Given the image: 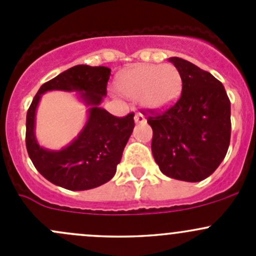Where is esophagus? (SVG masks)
<instances>
[{"label": "esophagus", "mask_w": 256, "mask_h": 256, "mask_svg": "<svg viewBox=\"0 0 256 256\" xmlns=\"http://www.w3.org/2000/svg\"><path fill=\"white\" fill-rule=\"evenodd\" d=\"M135 122L136 124H144L146 122V118H144V116L142 115L141 112H138L135 115Z\"/></svg>", "instance_id": "1"}]
</instances>
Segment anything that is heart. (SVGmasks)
<instances>
[{"label":"heart","instance_id":"heart-1","mask_svg":"<svg viewBox=\"0 0 256 256\" xmlns=\"http://www.w3.org/2000/svg\"><path fill=\"white\" fill-rule=\"evenodd\" d=\"M116 89L124 96L140 99L147 109H162L178 98L182 76L172 64H138L118 76Z\"/></svg>","mask_w":256,"mask_h":256}]
</instances>
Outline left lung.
Masks as SVG:
<instances>
[{"label": "left lung", "mask_w": 256, "mask_h": 256, "mask_svg": "<svg viewBox=\"0 0 256 256\" xmlns=\"http://www.w3.org/2000/svg\"><path fill=\"white\" fill-rule=\"evenodd\" d=\"M182 76V92L164 112L148 110L151 150L166 176L200 182L226 157L230 142V102L223 84L182 58H170Z\"/></svg>", "instance_id": "obj_1"}]
</instances>
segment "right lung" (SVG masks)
Wrapping results in <instances>:
<instances>
[{
    "mask_svg": "<svg viewBox=\"0 0 256 256\" xmlns=\"http://www.w3.org/2000/svg\"><path fill=\"white\" fill-rule=\"evenodd\" d=\"M108 66H76L40 88L26 120V147L37 171L53 184L70 190H85L109 182L120 164L132 134L134 115L118 118L99 108L106 96L110 78ZM79 91L90 108V118L78 138L59 152L43 149L35 140V110L46 91Z\"/></svg>",
    "mask_w": 256,
    "mask_h": 256,
    "instance_id": "add662e5",
    "label": "right lung"
}]
</instances>
